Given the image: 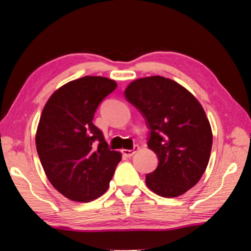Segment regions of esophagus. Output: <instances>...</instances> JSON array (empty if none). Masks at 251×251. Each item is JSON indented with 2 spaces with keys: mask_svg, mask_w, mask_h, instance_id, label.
Wrapping results in <instances>:
<instances>
[{
  "mask_svg": "<svg viewBox=\"0 0 251 251\" xmlns=\"http://www.w3.org/2000/svg\"><path fill=\"white\" fill-rule=\"evenodd\" d=\"M138 150H139V146L135 145L132 150H122V154L126 157H130V156H132L136 152H138Z\"/></svg>",
  "mask_w": 251,
  "mask_h": 251,
  "instance_id": "obj_1",
  "label": "esophagus"
}]
</instances>
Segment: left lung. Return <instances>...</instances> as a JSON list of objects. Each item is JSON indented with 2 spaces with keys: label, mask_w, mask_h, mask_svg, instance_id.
I'll use <instances>...</instances> for the list:
<instances>
[{
  "label": "left lung",
  "mask_w": 251,
  "mask_h": 251,
  "mask_svg": "<svg viewBox=\"0 0 251 251\" xmlns=\"http://www.w3.org/2000/svg\"><path fill=\"white\" fill-rule=\"evenodd\" d=\"M126 99L145 118L150 129L147 145L159 166L146 175V185L163 198L184 194L207 169L212 132L198 99L177 82L163 76L132 81Z\"/></svg>",
  "instance_id": "8db88e82"
}]
</instances>
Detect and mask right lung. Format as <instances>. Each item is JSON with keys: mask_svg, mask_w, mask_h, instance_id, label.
Instances as JSON below:
<instances>
[{"mask_svg": "<svg viewBox=\"0 0 251 251\" xmlns=\"http://www.w3.org/2000/svg\"><path fill=\"white\" fill-rule=\"evenodd\" d=\"M118 87L114 80L83 76L51 95L41 114L36 150L48 179L72 201L89 202L105 193L121 153L108 149L92 123L98 105Z\"/></svg>", "mask_w": 251, "mask_h": 251, "instance_id": "obj_1", "label": "right lung"}]
</instances>
